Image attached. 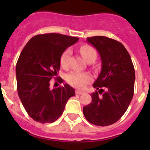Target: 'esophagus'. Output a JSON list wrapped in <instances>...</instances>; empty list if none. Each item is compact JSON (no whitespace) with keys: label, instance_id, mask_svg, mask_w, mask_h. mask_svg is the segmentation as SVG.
<instances>
[{"label":"esophagus","instance_id":"esophagus-1","mask_svg":"<svg viewBox=\"0 0 150 150\" xmlns=\"http://www.w3.org/2000/svg\"><path fill=\"white\" fill-rule=\"evenodd\" d=\"M84 93L83 91H80V90H76V95H83Z\"/></svg>","mask_w":150,"mask_h":150}]
</instances>
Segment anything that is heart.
<instances>
[{
	"label": "heart",
	"instance_id": "obj_1",
	"mask_svg": "<svg viewBox=\"0 0 150 150\" xmlns=\"http://www.w3.org/2000/svg\"><path fill=\"white\" fill-rule=\"evenodd\" d=\"M79 52L83 59L86 62L92 59H95L97 57V52L94 47L90 45H83L79 48ZM71 55V50L67 49L64 50L60 59V63L62 67H67L69 64V59ZM67 81L71 86L76 88H84L89 82L91 81L92 76L89 73L72 71L67 75Z\"/></svg>",
	"mask_w": 150,
	"mask_h": 150
}]
</instances>
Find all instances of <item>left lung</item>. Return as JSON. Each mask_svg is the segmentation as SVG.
Returning <instances> with one entry per match:
<instances>
[{"instance_id":"1","label":"left lung","mask_w":150,"mask_h":150,"mask_svg":"<svg viewBox=\"0 0 150 150\" xmlns=\"http://www.w3.org/2000/svg\"><path fill=\"white\" fill-rule=\"evenodd\" d=\"M87 41L98 51L102 65L93 84L98 91L91 94V102L83 107V114L91 124L107 126L120 120L132 101L134 67L129 53L119 41L104 36L87 38Z\"/></svg>"}]
</instances>
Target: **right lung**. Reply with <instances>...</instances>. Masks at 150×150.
<instances>
[{
    "label": "right lung",
    "mask_w": 150,
    "mask_h": 150,
    "mask_svg": "<svg viewBox=\"0 0 150 150\" xmlns=\"http://www.w3.org/2000/svg\"><path fill=\"white\" fill-rule=\"evenodd\" d=\"M78 40L55 33L38 34L22 50L16 67L17 91L24 108L34 121H56L68 99L75 95L74 89L68 84L53 89L50 85V79L60 69L64 51ZM58 81L63 83V79L60 78Z\"/></svg>",
    "instance_id": "add662e5"
}]
</instances>
